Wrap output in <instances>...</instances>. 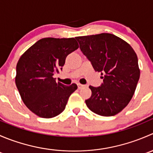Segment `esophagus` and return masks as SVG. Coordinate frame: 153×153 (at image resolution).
Returning a JSON list of instances; mask_svg holds the SVG:
<instances>
[{"instance_id": "obj_1", "label": "esophagus", "mask_w": 153, "mask_h": 153, "mask_svg": "<svg viewBox=\"0 0 153 153\" xmlns=\"http://www.w3.org/2000/svg\"><path fill=\"white\" fill-rule=\"evenodd\" d=\"M84 86H85V85H83V84H78V88L79 89H82V88L84 87Z\"/></svg>"}]
</instances>
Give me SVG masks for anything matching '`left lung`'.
<instances>
[{"mask_svg": "<svg viewBox=\"0 0 153 153\" xmlns=\"http://www.w3.org/2000/svg\"><path fill=\"white\" fill-rule=\"evenodd\" d=\"M80 49L96 72L101 86H89L92 95L86 100L92 112L113 116L124 109L134 95L140 78L138 57L129 44L109 33L77 37Z\"/></svg>", "mask_w": 153, "mask_h": 153, "instance_id": "left-lung-1", "label": "left lung"}]
</instances>
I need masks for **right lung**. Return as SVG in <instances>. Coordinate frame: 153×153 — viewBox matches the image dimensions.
<instances>
[{
  "instance_id": "right-lung-1",
  "label": "right lung",
  "mask_w": 153,
  "mask_h": 153,
  "mask_svg": "<svg viewBox=\"0 0 153 153\" xmlns=\"http://www.w3.org/2000/svg\"><path fill=\"white\" fill-rule=\"evenodd\" d=\"M79 47L76 40L45 38L37 41L20 58L15 84L25 105L39 117L50 118L65 109L71 94L78 86L56 82L66 58Z\"/></svg>"
}]
</instances>
